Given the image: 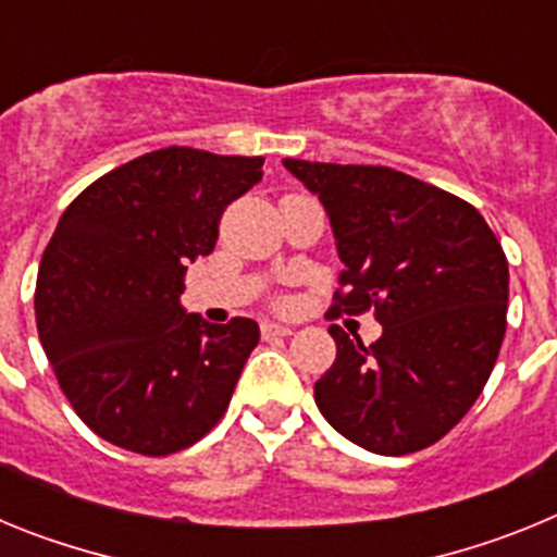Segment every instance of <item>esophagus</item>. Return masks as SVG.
Here are the masks:
<instances>
[{"instance_id": "1", "label": "esophagus", "mask_w": 557, "mask_h": 557, "mask_svg": "<svg viewBox=\"0 0 557 557\" xmlns=\"http://www.w3.org/2000/svg\"><path fill=\"white\" fill-rule=\"evenodd\" d=\"M295 329L293 326H282V323H262V337L273 339V337H289Z\"/></svg>"}]
</instances>
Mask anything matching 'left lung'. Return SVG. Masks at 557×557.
<instances>
[{
	"instance_id": "obj_1",
	"label": "left lung",
	"mask_w": 557,
	"mask_h": 557,
	"mask_svg": "<svg viewBox=\"0 0 557 557\" xmlns=\"http://www.w3.org/2000/svg\"><path fill=\"white\" fill-rule=\"evenodd\" d=\"M284 166L321 198L346 264L329 314L373 309L371 346L329 326L334 366L314 382L329 424L376 455L432 446L488 382L508 326V259L480 211L424 181L366 164Z\"/></svg>"
}]
</instances>
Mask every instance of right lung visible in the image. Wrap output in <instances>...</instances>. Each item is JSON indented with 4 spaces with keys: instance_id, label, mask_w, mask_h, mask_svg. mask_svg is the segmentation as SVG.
<instances>
[{
    "instance_id": "add662e5",
    "label": "right lung",
    "mask_w": 557,
    "mask_h": 557,
    "mask_svg": "<svg viewBox=\"0 0 557 557\" xmlns=\"http://www.w3.org/2000/svg\"><path fill=\"white\" fill-rule=\"evenodd\" d=\"M259 156L164 147L77 195L41 256L38 337L83 424L166 457L218 424L259 326L181 307L186 264L218 245L225 206L262 181Z\"/></svg>"
}]
</instances>
